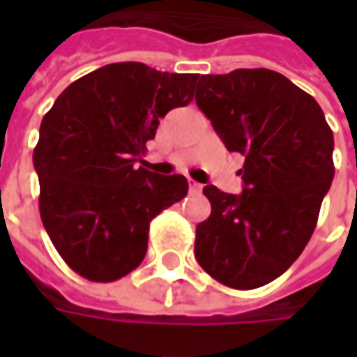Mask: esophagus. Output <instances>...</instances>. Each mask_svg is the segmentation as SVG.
Wrapping results in <instances>:
<instances>
[{
  "label": "esophagus",
  "mask_w": 357,
  "mask_h": 357,
  "mask_svg": "<svg viewBox=\"0 0 357 357\" xmlns=\"http://www.w3.org/2000/svg\"><path fill=\"white\" fill-rule=\"evenodd\" d=\"M189 191H191V193H201L202 185L201 183H197V181H193V179H189Z\"/></svg>",
  "instance_id": "34e87169"
}]
</instances>
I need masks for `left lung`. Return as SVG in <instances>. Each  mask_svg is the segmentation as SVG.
Returning a JSON list of instances; mask_svg holds the SVG:
<instances>
[{
	"mask_svg": "<svg viewBox=\"0 0 357 357\" xmlns=\"http://www.w3.org/2000/svg\"><path fill=\"white\" fill-rule=\"evenodd\" d=\"M195 101L227 151L245 156L243 193L202 189L212 212L197 225V262L225 287L258 289L314 233L335 176L333 132L312 95L268 68L199 76Z\"/></svg>",
	"mask_w": 357,
	"mask_h": 357,
	"instance_id": "obj_1",
	"label": "left lung"
}]
</instances>
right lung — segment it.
Here are the masks:
<instances>
[{"mask_svg": "<svg viewBox=\"0 0 357 357\" xmlns=\"http://www.w3.org/2000/svg\"><path fill=\"white\" fill-rule=\"evenodd\" d=\"M199 74L112 63L73 82L40 126L34 168L40 216L78 275L110 283L137 268L149 225L187 195L179 174L137 166L172 109L193 101Z\"/></svg>", "mask_w": 357, "mask_h": 357, "instance_id": "right-lung-1", "label": "right lung"}]
</instances>
